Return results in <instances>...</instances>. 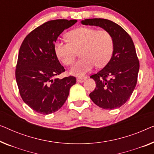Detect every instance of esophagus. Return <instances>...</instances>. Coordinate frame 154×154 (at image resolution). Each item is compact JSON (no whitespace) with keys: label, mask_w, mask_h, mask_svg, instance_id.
<instances>
[{"label":"esophagus","mask_w":154,"mask_h":154,"mask_svg":"<svg viewBox=\"0 0 154 154\" xmlns=\"http://www.w3.org/2000/svg\"><path fill=\"white\" fill-rule=\"evenodd\" d=\"M85 80H86L85 78H78L77 82H80V83H82V82H83Z\"/></svg>","instance_id":"1"}]
</instances>
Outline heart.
I'll list each match as a JSON object with an SVG mask.
<instances>
[{"mask_svg":"<svg viewBox=\"0 0 154 154\" xmlns=\"http://www.w3.org/2000/svg\"><path fill=\"white\" fill-rule=\"evenodd\" d=\"M67 42L57 40L54 44L56 57L66 66L74 61L76 52L81 57L70 70L72 75L82 77L90 72L96 64L103 66L112 57L114 43L112 35L107 30L81 27L67 33Z\"/></svg>","mask_w":154,"mask_h":154,"instance_id":"obj_1","label":"heart"}]
</instances>
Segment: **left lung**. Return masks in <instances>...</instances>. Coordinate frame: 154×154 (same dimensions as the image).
<instances>
[{"mask_svg":"<svg viewBox=\"0 0 154 154\" xmlns=\"http://www.w3.org/2000/svg\"><path fill=\"white\" fill-rule=\"evenodd\" d=\"M81 23L99 26L112 35V57L101 71L90 76L96 82V88L90 97L106 110L119 108L128 101L137 84L140 64L133 40L121 26L110 20L88 19Z\"/></svg>","mask_w":154,"mask_h":154,"instance_id":"1","label":"left lung"}]
</instances>
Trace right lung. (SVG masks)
<instances>
[{
	"label": "right lung",
	"instance_id": "add662e5",
	"mask_svg": "<svg viewBox=\"0 0 154 154\" xmlns=\"http://www.w3.org/2000/svg\"><path fill=\"white\" fill-rule=\"evenodd\" d=\"M77 20L57 19L46 22L26 36L19 51L16 80L23 101L35 112L48 115L58 110L67 99L73 76L62 79L64 72L54 52V44L64 30Z\"/></svg>",
	"mask_w": 154,
	"mask_h": 154
}]
</instances>
